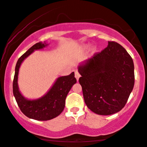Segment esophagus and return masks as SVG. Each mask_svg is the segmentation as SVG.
<instances>
[{"mask_svg": "<svg viewBox=\"0 0 147 147\" xmlns=\"http://www.w3.org/2000/svg\"><path fill=\"white\" fill-rule=\"evenodd\" d=\"M79 77H80V75H79L78 71L77 70H75V78L77 79V80H79Z\"/></svg>", "mask_w": 147, "mask_h": 147, "instance_id": "esophagus-1", "label": "esophagus"}]
</instances>
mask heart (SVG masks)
Wrapping results in <instances>:
<instances>
[{
    "instance_id": "b5f03b06",
    "label": "heart",
    "mask_w": 147,
    "mask_h": 147,
    "mask_svg": "<svg viewBox=\"0 0 147 147\" xmlns=\"http://www.w3.org/2000/svg\"><path fill=\"white\" fill-rule=\"evenodd\" d=\"M85 48H88V46H86V47H85Z\"/></svg>"
}]
</instances>
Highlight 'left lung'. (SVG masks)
Returning <instances> with one entry per match:
<instances>
[{
  "mask_svg": "<svg viewBox=\"0 0 147 147\" xmlns=\"http://www.w3.org/2000/svg\"><path fill=\"white\" fill-rule=\"evenodd\" d=\"M78 71L84 99L90 111L112 115L126 105L135 83L134 64L121 45L109 41L101 52L81 64Z\"/></svg>",
  "mask_w": 147,
  "mask_h": 147,
  "instance_id": "obj_1",
  "label": "left lung"
}]
</instances>
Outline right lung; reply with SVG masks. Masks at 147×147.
Returning <instances> with one entry per match:
<instances>
[{
    "instance_id": "1",
    "label": "right lung",
    "mask_w": 147,
    "mask_h": 147,
    "mask_svg": "<svg viewBox=\"0 0 147 147\" xmlns=\"http://www.w3.org/2000/svg\"><path fill=\"white\" fill-rule=\"evenodd\" d=\"M46 45L45 43H37L18 59L15 68L13 81V93L21 112L28 117L40 121L50 120L61 113L65 107L67 95L72 86L77 82L75 73L72 72L68 76L59 77L50 90L41 98L28 100L21 95L18 90L17 83L18 70L21 64L34 50H40Z\"/></svg>"
}]
</instances>
